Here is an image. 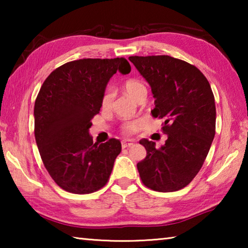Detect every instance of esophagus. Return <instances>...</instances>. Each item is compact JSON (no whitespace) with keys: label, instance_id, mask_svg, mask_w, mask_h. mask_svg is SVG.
<instances>
[{"label":"esophagus","instance_id":"obj_1","mask_svg":"<svg viewBox=\"0 0 248 248\" xmlns=\"http://www.w3.org/2000/svg\"><path fill=\"white\" fill-rule=\"evenodd\" d=\"M133 144V142L131 140H123L121 141V145H123V148H129V146H131Z\"/></svg>","mask_w":248,"mask_h":248}]
</instances>
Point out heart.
I'll return each instance as SVG.
<instances>
[{"mask_svg": "<svg viewBox=\"0 0 248 248\" xmlns=\"http://www.w3.org/2000/svg\"><path fill=\"white\" fill-rule=\"evenodd\" d=\"M124 89L129 96H131L133 99H140L141 97H145L148 94V90H146L145 84L140 81L138 78H129L124 84ZM112 100V93L110 91H107L104 94L102 99V106L108 107L110 105ZM141 127V121L140 120H131V121H125L121 125V131L125 136H130L137 131L138 129Z\"/></svg>", "mask_w": 248, "mask_h": 248, "instance_id": "heart-1", "label": "heart"}]
</instances>
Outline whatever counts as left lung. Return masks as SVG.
Returning <instances> with one entry per match:
<instances>
[{
    "instance_id": "obj_1",
    "label": "left lung",
    "mask_w": 248,
    "mask_h": 248,
    "mask_svg": "<svg viewBox=\"0 0 248 248\" xmlns=\"http://www.w3.org/2000/svg\"><path fill=\"white\" fill-rule=\"evenodd\" d=\"M150 84L155 107L167 134L161 148L140 140L146 156L137 164L142 183L159 192L186 187L198 174L216 134L215 96L195 65L170 56L129 57Z\"/></svg>"
}]
</instances>
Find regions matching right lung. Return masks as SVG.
I'll use <instances>...</instances> for the list:
<instances>
[{
  "mask_svg": "<svg viewBox=\"0 0 248 248\" xmlns=\"http://www.w3.org/2000/svg\"><path fill=\"white\" fill-rule=\"evenodd\" d=\"M117 71H131L124 58L71 61L50 73L37 96L36 143L46 170L65 191L83 195L99 190L121 152L119 140L93 143L89 133Z\"/></svg>",
  "mask_w": 248,
  "mask_h": 248,
  "instance_id": "right-lung-1",
  "label": "right lung"
}]
</instances>
